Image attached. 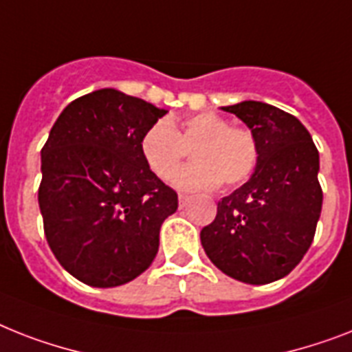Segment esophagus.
<instances>
[{
    "label": "esophagus",
    "instance_id": "esophagus-1",
    "mask_svg": "<svg viewBox=\"0 0 352 352\" xmlns=\"http://www.w3.org/2000/svg\"><path fill=\"white\" fill-rule=\"evenodd\" d=\"M190 199H191L190 195H186V193H179V206H181V208H184V206L190 202Z\"/></svg>",
    "mask_w": 352,
    "mask_h": 352
}]
</instances>
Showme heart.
Here are the masks:
<instances>
[{
  "label": "heart",
  "mask_w": 352,
  "mask_h": 352,
  "mask_svg": "<svg viewBox=\"0 0 352 352\" xmlns=\"http://www.w3.org/2000/svg\"><path fill=\"white\" fill-rule=\"evenodd\" d=\"M141 155L148 170L161 181H170L182 164L188 150L193 164L175 177L182 190H211L219 182L226 188L248 181L258 162V146L245 128L213 111H202L184 121L168 119L151 124L141 137Z\"/></svg>",
  "instance_id": "obj_1"
}]
</instances>
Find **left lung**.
Returning a JSON list of instances; mask_svg holds the SVG:
<instances>
[{
  "label": "left lung",
  "instance_id": "1",
  "mask_svg": "<svg viewBox=\"0 0 352 352\" xmlns=\"http://www.w3.org/2000/svg\"><path fill=\"white\" fill-rule=\"evenodd\" d=\"M224 111L248 124L258 162L245 184L217 204L201 242L213 264L245 284H270L295 270L315 239L322 211L318 150L287 111L244 101Z\"/></svg>",
  "mask_w": 352,
  "mask_h": 352
}]
</instances>
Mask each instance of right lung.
I'll use <instances>...</instances> for the list:
<instances>
[{"label":"right lung","instance_id":"right-lung-1","mask_svg":"<svg viewBox=\"0 0 352 352\" xmlns=\"http://www.w3.org/2000/svg\"><path fill=\"white\" fill-rule=\"evenodd\" d=\"M164 113L102 88L77 97L54 122L37 201L50 250L82 284H126L155 258L161 226L179 199L148 170L139 144Z\"/></svg>","mask_w":352,"mask_h":352}]
</instances>
